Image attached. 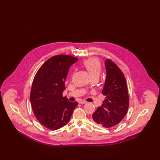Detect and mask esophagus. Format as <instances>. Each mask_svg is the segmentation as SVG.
I'll list each match as a JSON object with an SVG mask.
<instances>
[{
    "mask_svg": "<svg viewBox=\"0 0 160 160\" xmlns=\"http://www.w3.org/2000/svg\"><path fill=\"white\" fill-rule=\"evenodd\" d=\"M79 103L80 104H86L87 102L86 101H79Z\"/></svg>",
    "mask_w": 160,
    "mask_h": 160,
    "instance_id": "34e87169",
    "label": "esophagus"
}]
</instances>
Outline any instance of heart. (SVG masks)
I'll return each instance as SVG.
<instances>
[{"instance_id":"b5f03b06","label":"heart","mask_w":160,"mask_h":160,"mask_svg":"<svg viewBox=\"0 0 160 160\" xmlns=\"http://www.w3.org/2000/svg\"><path fill=\"white\" fill-rule=\"evenodd\" d=\"M83 65L91 77L93 76H99L101 71V65L97 59H88L84 61Z\"/></svg>"}]
</instances>
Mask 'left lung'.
<instances>
[{"mask_svg": "<svg viewBox=\"0 0 160 160\" xmlns=\"http://www.w3.org/2000/svg\"><path fill=\"white\" fill-rule=\"evenodd\" d=\"M105 67L106 78L102 93L106 99L92 114V120L105 128H110L118 125L127 114L129 96L122 71L111 59L106 61Z\"/></svg>", "mask_w": 160, "mask_h": 160, "instance_id": "8db88e82", "label": "left lung"}]
</instances>
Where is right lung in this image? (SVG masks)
<instances>
[{"mask_svg": "<svg viewBox=\"0 0 160 160\" xmlns=\"http://www.w3.org/2000/svg\"><path fill=\"white\" fill-rule=\"evenodd\" d=\"M78 61L65 54L48 59L38 69L30 94L31 106L37 120L47 128L59 129L69 122L76 101L63 97L65 82L70 67Z\"/></svg>", "mask_w": 160, "mask_h": 160, "instance_id": "obj_1", "label": "right lung"}]
</instances>
